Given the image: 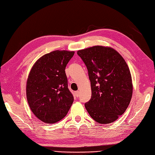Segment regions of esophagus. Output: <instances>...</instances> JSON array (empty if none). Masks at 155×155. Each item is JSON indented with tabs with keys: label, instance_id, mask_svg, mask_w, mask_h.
I'll use <instances>...</instances> for the list:
<instances>
[{
	"label": "esophagus",
	"instance_id": "1",
	"mask_svg": "<svg viewBox=\"0 0 155 155\" xmlns=\"http://www.w3.org/2000/svg\"><path fill=\"white\" fill-rule=\"evenodd\" d=\"M75 95H76V97H78L79 95H80V91H75Z\"/></svg>",
	"mask_w": 155,
	"mask_h": 155
}]
</instances>
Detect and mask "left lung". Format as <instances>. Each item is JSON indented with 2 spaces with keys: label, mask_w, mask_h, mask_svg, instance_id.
<instances>
[{
  "label": "left lung",
  "mask_w": 155,
  "mask_h": 155,
  "mask_svg": "<svg viewBox=\"0 0 155 155\" xmlns=\"http://www.w3.org/2000/svg\"><path fill=\"white\" fill-rule=\"evenodd\" d=\"M88 71L91 97L85 103L96 122L108 124L123 115L133 94L131 75L123 58L109 47L95 46L78 51Z\"/></svg>",
  "instance_id": "1"
}]
</instances>
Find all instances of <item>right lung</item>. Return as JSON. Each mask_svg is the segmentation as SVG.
Wrapping results in <instances>:
<instances>
[{
    "instance_id": "obj_1",
    "label": "right lung",
    "mask_w": 155,
    "mask_h": 155,
    "mask_svg": "<svg viewBox=\"0 0 155 155\" xmlns=\"http://www.w3.org/2000/svg\"><path fill=\"white\" fill-rule=\"evenodd\" d=\"M74 51L55 50L34 64L26 83V97L31 111L46 123L60 121L70 109L74 97L65 71Z\"/></svg>"
}]
</instances>
